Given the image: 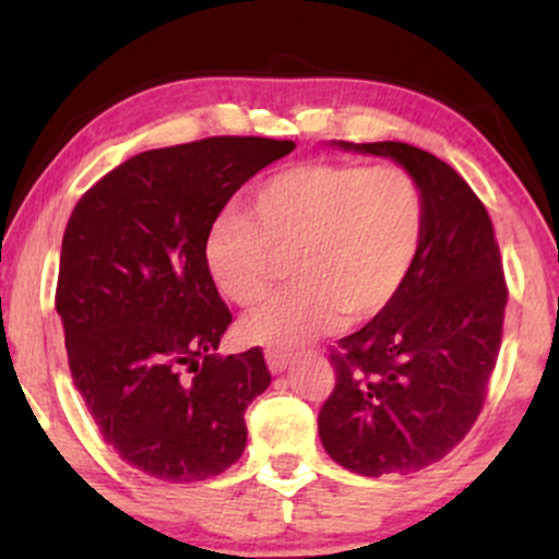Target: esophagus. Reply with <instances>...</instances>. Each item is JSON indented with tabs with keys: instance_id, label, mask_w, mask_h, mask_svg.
I'll list each match as a JSON object with an SVG mask.
<instances>
[{
	"instance_id": "obj_1",
	"label": "esophagus",
	"mask_w": 559,
	"mask_h": 559,
	"mask_svg": "<svg viewBox=\"0 0 559 559\" xmlns=\"http://www.w3.org/2000/svg\"><path fill=\"white\" fill-rule=\"evenodd\" d=\"M265 360H267V368H271V373H284L288 365H292V355H286V352L267 349Z\"/></svg>"
}]
</instances>
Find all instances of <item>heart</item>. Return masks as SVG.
Here are the masks:
<instances>
[{
	"mask_svg": "<svg viewBox=\"0 0 559 559\" xmlns=\"http://www.w3.org/2000/svg\"><path fill=\"white\" fill-rule=\"evenodd\" d=\"M426 191L402 165L307 159L262 178L249 215L223 210L204 265L239 307L271 294L281 260L297 281L241 323L249 342L297 349L344 316L368 323L402 294L426 239Z\"/></svg>",
	"mask_w": 559,
	"mask_h": 559,
	"instance_id": "b5f03b06",
	"label": "heart"
}]
</instances>
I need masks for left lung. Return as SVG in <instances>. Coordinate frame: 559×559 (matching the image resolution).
Wrapping results in <instances>:
<instances>
[{
	"instance_id": "left-lung-1",
	"label": "left lung",
	"mask_w": 559,
	"mask_h": 559,
	"mask_svg": "<svg viewBox=\"0 0 559 559\" xmlns=\"http://www.w3.org/2000/svg\"><path fill=\"white\" fill-rule=\"evenodd\" d=\"M344 150L391 157L426 191V239L389 310L338 338L318 415L325 452L360 476H409L452 452L486 402L507 281L491 217L444 159L402 141Z\"/></svg>"
}]
</instances>
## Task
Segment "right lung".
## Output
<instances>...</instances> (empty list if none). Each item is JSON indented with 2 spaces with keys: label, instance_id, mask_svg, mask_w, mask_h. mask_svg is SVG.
Returning a JSON list of instances; mask_svg holds the SVG:
<instances>
[{
  "label": "right lung",
  "instance_id": "obj_1",
  "mask_svg": "<svg viewBox=\"0 0 559 559\" xmlns=\"http://www.w3.org/2000/svg\"><path fill=\"white\" fill-rule=\"evenodd\" d=\"M294 141L210 136L150 150L96 181L62 236L55 307L73 386L102 439L146 476L194 484L247 447L249 402L271 386L260 346L215 355L228 305L204 234Z\"/></svg>",
  "mask_w": 559,
  "mask_h": 559
}]
</instances>
